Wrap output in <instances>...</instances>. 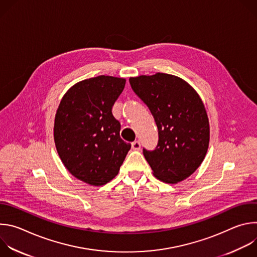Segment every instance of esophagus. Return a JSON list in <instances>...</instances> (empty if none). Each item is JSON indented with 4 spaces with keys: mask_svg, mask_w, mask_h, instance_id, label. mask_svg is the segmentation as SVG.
<instances>
[{
    "mask_svg": "<svg viewBox=\"0 0 257 257\" xmlns=\"http://www.w3.org/2000/svg\"><path fill=\"white\" fill-rule=\"evenodd\" d=\"M131 148H132L133 151H139L140 148H141V144H140L139 141L135 140V141H133V142L131 143Z\"/></svg>",
    "mask_w": 257,
    "mask_h": 257,
    "instance_id": "obj_1",
    "label": "esophagus"
}]
</instances>
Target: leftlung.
Here are the masks:
<instances>
[{"label": "left lung", "mask_w": 257, "mask_h": 257, "mask_svg": "<svg viewBox=\"0 0 257 257\" xmlns=\"http://www.w3.org/2000/svg\"><path fill=\"white\" fill-rule=\"evenodd\" d=\"M129 82L158 127L156 149H143L154 175L170 184L188 178L201 165L209 143V123L201 98L186 81L165 73L131 77Z\"/></svg>", "instance_id": "obj_1"}]
</instances>
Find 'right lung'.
Listing matches in <instances>:
<instances>
[{
    "instance_id": "right-lung-1",
    "label": "right lung",
    "mask_w": 257,
    "mask_h": 257,
    "mask_svg": "<svg viewBox=\"0 0 257 257\" xmlns=\"http://www.w3.org/2000/svg\"><path fill=\"white\" fill-rule=\"evenodd\" d=\"M125 83L104 75L85 79L66 92L57 109L58 154L67 170L87 184L100 186L114 179L131 149L112 113Z\"/></svg>"
}]
</instances>
